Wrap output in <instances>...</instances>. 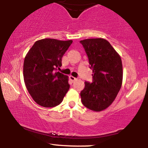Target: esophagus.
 <instances>
[{
  "label": "esophagus",
  "mask_w": 148,
  "mask_h": 148,
  "mask_svg": "<svg viewBox=\"0 0 148 148\" xmlns=\"http://www.w3.org/2000/svg\"><path fill=\"white\" fill-rule=\"evenodd\" d=\"M69 79H70L71 81H72V82H74V81H76V80H77V79H76V78L74 77V76H69Z\"/></svg>",
  "instance_id": "1"
}]
</instances>
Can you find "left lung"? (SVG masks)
<instances>
[{"label":"left lung","mask_w":148,"mask_h":148,"mask_svg":"<svg viewBox=\"0 0 148 148\" xmlns=\"http://www.w3.org/2000/svg\"><path fill=\"white\" fill-rule=\"evenodd\" d=\"M87 54L92 82H85L81 92L83 104L94 111H101L113 102L123 84L121 58L107 40L103 38L80 41Z\"/></svg>","instance_id":"obj_1"}]
</instances>
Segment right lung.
Here are the masks:
<instances>
[{
    "instance_id": "1",
    "label": "right lung",
    "mask_w": 148,
    "mask_h": 148,
    "mask_svg": "<svg viewBox=\"0 0 148 148\" xmlns=\"http://www.w3.org/2000/svg\"><path fill=\"white\" fill-rule=\"evenodd\" d=\"M72 40L42 39L35 42L25 56L23 79L29 94L37 104L56 106L69 89L68 76L56 72Z\"/></svg>"
}]
</instances>
